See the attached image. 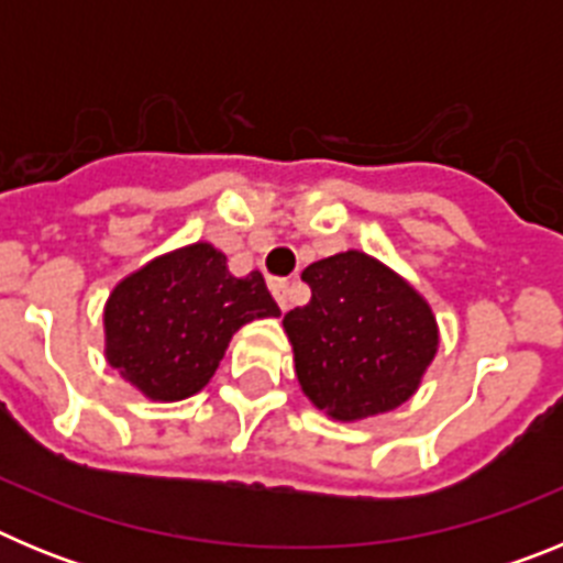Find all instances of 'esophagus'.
Wrapping results in <instances>:
<instances>
[{
    "label": "esophagus",
    "instance_id": "esophagus-1",
    "mask_svg": "<svg viewBox=\"0 0 563 563\" xmlns=\"http://www.w3.org/2000/svg\"><path fill=\"white\" fill-rule=\"evenodd\" d=\"M271 292L282 310H287V307H290V282H287V278H273Z\"/></svg>",
    "mask_w": 563,
    "mask_h": 563
}]
</instances>
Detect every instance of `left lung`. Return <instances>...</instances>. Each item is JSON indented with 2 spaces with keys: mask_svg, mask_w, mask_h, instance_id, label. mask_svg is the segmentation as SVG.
<instances>
[{
  "mask_svg": "<svg viewBox=\"0 0 563 563\" xmlns=\"http://www.w3.org/2000/svg\"><path fill=\"white\" fill-rule=\"evenodd\" d=\"M301 278L312 298L287 312L285 332L312 406L355 422L409 400L440 346L429 301L363 251L312 262Z\"/></svg>",
  "mask_w": 563,
  "mask_h": 563,
  "instance_id": "left-lung-1",
  "label": "left lung"
}]
</instances>
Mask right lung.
Returning <instances> with one entry per match:
<instances>
[{
    "label": "right lung",
    "mask_w": 563,
    "mask_h": 563,
    "mask_svg": "<svg viewBox=\"0 0 563 563\" xmlns=\"http://www.w3.org/2000/svg\"><path fill=\"white\" fill-rule=\"evenodd\" d=\"M276 316L262 273L231 276L225 253L194 242L114 285L103 307V355L148 400H186L206 389L239 327Z\"/></svg>",
    "instance_id": "1"
}]
</instances>
